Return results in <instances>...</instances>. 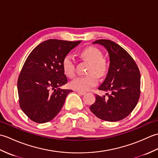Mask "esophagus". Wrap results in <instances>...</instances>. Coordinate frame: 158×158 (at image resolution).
Listing matches in <instances>:
<instances>
[{"label": "esophagus", "instance_id": "obj_1", "mask_svg": "<svg viewBox=\"0 0 158 158\" xmlns=\"http://www.w3.org/2000/svg\"><path fill=\"white\" fill-rule=\"evenodd\" d=\"M77 93L79 94L80 95H85V92H81V91H78V90H77L76 91Z\"/></svg>", "mask_w": 158, "mask_h": 158}]
</instances>
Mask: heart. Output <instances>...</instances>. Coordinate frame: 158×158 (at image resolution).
<instances>
[{"label":"heart","mask_w":158,"mask_h":158,"mask_svg":"<svg viewBox=\"0 0 158 158\" xmlns=\"http://www.w3.org/2000/svg\"><path fill=\"white\" fill-rule=\"evenodd\" d=\"M83 59L90 62L88 73V75L78 77L70 83V88L78 91H88L98 84V77H102L106 74L108 64L105 59L102 58V53L95 47L89 46L85 48L80 53ZM62 69L65 75L73 78L75 75V63L73 56L67 55L64 58L62 63Z\"/></svg>","instance_id":"obj_1"}]
</instances>
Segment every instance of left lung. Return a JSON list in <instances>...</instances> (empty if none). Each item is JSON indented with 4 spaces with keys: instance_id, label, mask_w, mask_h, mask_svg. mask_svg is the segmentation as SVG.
<instances>
[{
    "instance_id": "left-lung-1",
    "label": "left lung",
    "mask_w": 158,
    "mask_h": 158,
    "mask_svg": "<svg viewBox=\"0 0 158 158\" xmlns=\"http://www.w3.org/2000/svg\"><path fill=\"white\" fill-rule=\"evenodd\" d=\"M93 43L104 46L109 53V70L98 89L109 94H106L107 97L96 95V101L89 109L100 119L117 122L129 115L139 101V69L129 53L116 43L99 39Z\"/></svg>"
}]
</instances>
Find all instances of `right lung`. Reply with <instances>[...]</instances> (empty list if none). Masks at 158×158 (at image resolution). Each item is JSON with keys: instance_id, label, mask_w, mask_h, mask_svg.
Instances as JSON below:
<instances>
[{"instance_id": "1", "label": "right lung", "mask_w": 158, "mask_h": 158, "mask_svg": "<svg viewBox=\"0 0 158 158\" xmlns=\"http://www.w3.org/2000/svg\"><path fill=\"white\" fill-rule=\"evenodd\" d=\"M81 43L49 39L32 50L18 81L19 106L32 121L43 123L58 115L71 89L60 88L68 82L62 69L64 58Z\"/></svg>"}]
</instances>
